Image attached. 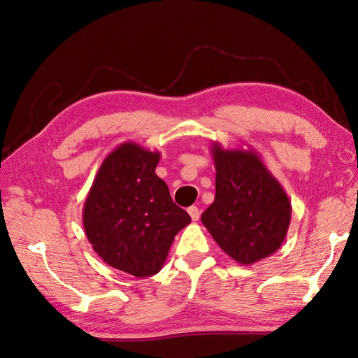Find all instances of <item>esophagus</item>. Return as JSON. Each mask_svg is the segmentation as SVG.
I'll return each mask as SVG.
<instances>
[{
  "mask_svg": "<svg viewBox=\"0 0 358 358\" xmlns=\"http://www.w3.org/2000/svg\"><path fill=\"white\" fill-rule=\"evenodd\" d=\"M188 213H189L192 221H199L200 210H199V208H196V206H191V208H188Z\"/></svg>",
  "mask_w": 358,
  "mask_h": 358,
  "instance_id": "obj_1",
  "label": "esophagus"
}]
</instances>
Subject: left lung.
<instances>
[{
	"label": "left lung",
	"instance_id": "8db88e82",
	"mask_svg": "<svg viewBox=\"0 0 358 358\" xmlns=\"http://www.w3.org/2000/svg\"><path fill=\"white\" fill-rule=\"evenodd\" d=\"M215 200L201 215L213 241L236 263L248 266L275 254L285 241L291 201L254 149L212 143Z\"/></svg>",
	"mask_w": 358,
	"mask_h": 358
}]
</instances>
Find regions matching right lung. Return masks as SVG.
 Segmentation results:
<instances>
[{
  "instance_id": "right-lung-1",
  "label": "right lung",
  "mask_w": 358,
  "mask_h": 358,
  "mask_svg": "<svg viewBox=\"0 0 358 358\" xmlns=\"http://www.w3.org/2000/svg\"><path fill=\"white\" fill-rule=\"evenodd\" d=\"M159 152L125 142L104 158L83 203V229L106 264L136 278L158 273L191 222L155 173Z\"/></svg>"
}]
</instances>
